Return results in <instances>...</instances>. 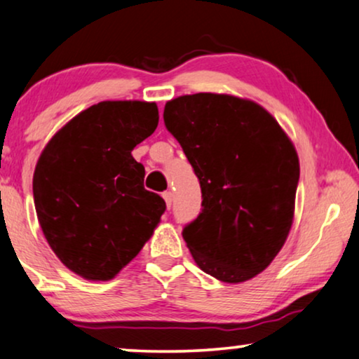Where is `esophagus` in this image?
Instances as JSON below:
<instances>
[{"label":"esophagus","mask_w":359,"mask_h":359,"mask_svg":"<svg viewBox=\"0 0 359 359\" xmlns=\"http://www.w3.org/2000/svg\"><path fill=\"white\" fill-rule=\"evenodd\" d=\"M162 197H164L167 207L170 208V205H172V192H170V190H165V192L162 194Z\"/></svg>","instance_id":"obj_1"}]
</instances>
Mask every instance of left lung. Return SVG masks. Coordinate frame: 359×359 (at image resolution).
Instances as JSON below:
<instances>
[{"label":"left lung","mask_w":359,"mask_h":359,"mask_svg":"<svg viewBox=\"0 0 359 359\" xmlns=\"http://www.w3.org/2000/svg\"><path fill=\"white\" fill-rule=\"evenodd\" d=\"M164 124L202 189L182 236L195 262L228 284L264 271L292 226L299 157L279 123L250 100L195 93L165 103Z\"/></svg>","instance_id":"obj_1"}]
</instances>
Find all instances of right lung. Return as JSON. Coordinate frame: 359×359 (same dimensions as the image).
Here are the masks:
<instances>
[{
	"label": "right lung",
	"instance_id": "right-lung-1",
	"mask_svg": "<svg viewBox=\"0 0 359 359\" xmlns=\"http://www.w3.org/2000/svg\"><path fill=\"white\" fill-rule=\"evenodd\" d=\"M156 103L102 102L65 124L37 161L32 192L57 257L90 280L113 279L142 250L165 212L144 189L131 151L156 131Z\"/></svg>",
	"mask_w": 359,
	"mask_h": 359
}]
</instances>
